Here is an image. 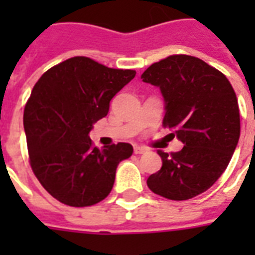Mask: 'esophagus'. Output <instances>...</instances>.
Returning <instances> with one entry per match:
<instances>
[{
    "label": "esophagus",
    "mask_w": 255,
    "mask_h": 255,
    "mask_svg": "<svg viewBox=\"0 0 255 255\" xmlns=\"http://www.w3.org/2000/svg\"><path fill=\"white\" fill-rule=\"evenodd\" d=\"M133 151H135V154H144L147 150L144 149V147H140V146H135V147H133Z\"/></svg>",
    "instance_id": "34e87169"
}]
</instances>
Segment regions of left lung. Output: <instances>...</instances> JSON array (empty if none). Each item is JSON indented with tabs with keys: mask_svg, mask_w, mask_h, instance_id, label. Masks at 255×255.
<instances>
[{
	"mask_svg": "<svg viewBox=\"0 0 255 255\" xmlns=\"http://www.w3.org/2000/svg\"><path fill=\"white\" fill-rule=\"evenodd\" d=\"M140 79L160 89L162 124L184 144L177 153L158 151L162 166L150 175L147 186L172 201L197 197L223 175L239 142L235 91L216 68L186 54L154 63Z\"/></svg>",
	"mask_w": 255,
	"mask_h": 255,
	"instance_id": "left-lung-1",
	"label": "left lung"
}]
</instances>
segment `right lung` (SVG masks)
Segmentation results:
<instances>
[{"instance_id": "obj_1", "label": "right lung", "mask_w": 255, "mask_h": 255, "mask_svg": "<svg viewBox=\"0 0 255 255\" xmlns=\"http://www.w3.org/2000/svg\"><path fill=\"white\" fill-rule=\"evenodd\" d=\"M135 75L132 69L72 57L50 68L34 86L23 119L31 168L60 202L91 206L112 191L117 165L132 155V146L120 142L100 150L89 133Z\"/></svg>"}]
</instances>
